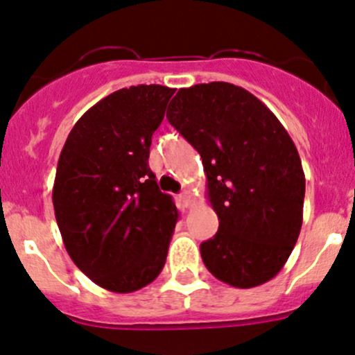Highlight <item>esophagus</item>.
<instances>
[{"label":"esophagus","mask_w":355,"mask_h":355,"mask_svg":"<svg viewBox=\"0 0 355 355\" xmlns=\"http://www.w3.org/2000/svg\"><path fill=\"white\" fill-rule=\"evenodd\" d=\"M180 200L184 202L185 207H190L192 206V193H190L189 190H184V192L180 193Z\"/></svg>","instance_id":"34e87169"}]
</instances>
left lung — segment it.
I'll return each instance as SVG.
<instances>
[{"mask_svg":"<svg viewBox=\"0 0 355 355\" xmlns=\"http://www.w3.org/2000/svg\"><path fill=\"white\" fill-rule=\"evenodd\" d=\"M166 119L202 158L219 230L200 245L219 281L248 289L270 281L303 225L304 171L279 119L225 81L178 89Z\"/></svg>","mask_w":355,"mask_h":355,"instance_id":"left-lung-1","label":"left lung"}]
</instances>
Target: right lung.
<instances>
[{
    "label": "right lung",
    "mask_w": 355,
    "mask_h": 355,
    "mask_svg": "<svg viewBox=\"0 0 355 355\" xmlns=\"http://www.w3.org/2000/svg\"><path fill=\"white\" fill-rule=\"evenodd\" d=\"M173 88L137 85L81 115L58 162L52 204L71 260L95 284L132 293L166 262L178 219L149 170L151 136Z\"/></svg>",
    "instance_id": "obj_1"
}]
</instances>
